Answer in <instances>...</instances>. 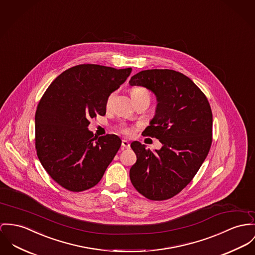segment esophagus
<instances>
[{
	"label": "esophagus",
	"mask_w": 255,
	"mask_h": 255,
	"mask_svg": "<svg viewBox=\"0 0 255 255\" xmlns=\"http://www.w3.org/2000/svg\"><path fill=\"white\" fill-rule=\"evenodd\" d=\"M121 145H122V148H129V147H130V143H129V141L126 140V139H122Z\"/></svg>",
	"instance_id": "esophagus-1"
}]
</instances>
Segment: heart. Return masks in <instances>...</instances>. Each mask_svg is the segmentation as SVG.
Here are the masks:
<instances>
[{
    "label": "heart",
    "instance_id": "heart-1",
    "mask_svg": "<svg viewBox=\"0 0 255 255\" xmlns=\"http://www.w3.org/2000/svg\"><path fill=\"white\" fill-rule=\"evenodd\" d=\"M115 96H116V92H112L111 94H109V96L107 97V100H106V107L107 108H109L112 105V102L115 98ZM131 96H132V99L134 100L135 104L138 103V102H143V103H146L147 105H149L150 100H151L150 91L147 88H144V87H135V88H133L131 90ZM119 131L124 135H131L133 133V129L131 127H128V126H125V125H122L119 128Z\"/></svg>",
    "mask_w": 255,
    "mask_h": 255
}]
</instances>
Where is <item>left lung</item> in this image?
Returning a JSON list of instances; mask_svg holds the SVG:
<instances>
[{
  "mask_svg": "<svg viewBox=\"0 0 255 255\" xmlns=\"http://www.w3.org/2000/svg\"><path fill=\"white\" fill-rule=\"evenodd\" d=\"M129 83L144 86L156 95V115L142 136L156 137L162 143L155 151L137 140L131 143L137 155L130 169L131 182L149 200L170 199L193 179L210 151V103L191 79L174 70L141 71Z\"/></svg>",
  "mask_w": 255,
  "mask_h": 255,
  "instance_id": "left-lung-1",
  "label": "left lung"
}]
</instances>
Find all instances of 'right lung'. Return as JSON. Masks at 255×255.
I'll list each match as a JSON object with an SVG mask.
<instances>
[{
	"label": "right lung",
	"instance_id": "right-lung-1",
	"mask_svg": "<svg viewBox=\"0 0 255 255\" xmlns=\"http://www.w3.org/2000/svg\"><path fill=\"white\" fill-rule=\"evenodd\" d=\"M132 68L96 64L72 67L54 79L39 100L35 144L39 161L59 185L73 192L95 186L121 145L117 135L94 137L89 119L106 115V100Z\"/></svg>",
	"mask_w": 255,
	"mask_h": 255
}]
</instances>
